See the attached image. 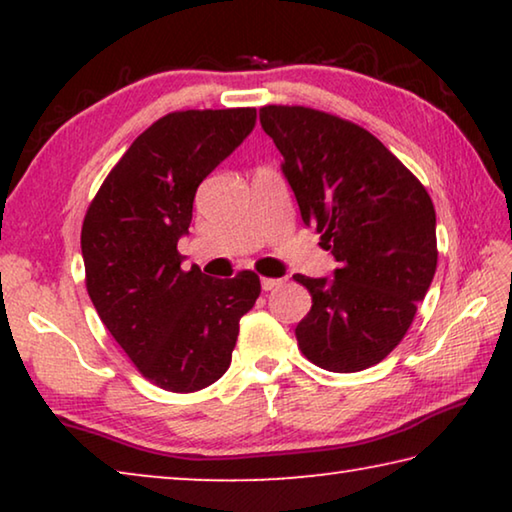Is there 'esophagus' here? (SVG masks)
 <instances>
[{"instance_id": "obj_1", "label": "esophagus", "mask_w": 512, "mask_h": 512, "mask_svg": "<svg viewBox=\"0 0 512 512\" xmlns=\"http://www.w3.org/2000/svg\"><path fill=\"white\" fill-rule=\"evenodd\" d=\"M282 284L280 277H262V289L264 291H271V289H277Z\"/></svg>"}]
</instances>
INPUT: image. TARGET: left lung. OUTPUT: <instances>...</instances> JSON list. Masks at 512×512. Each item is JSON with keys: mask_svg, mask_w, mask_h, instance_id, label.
I'll use <instances>...</instances> for the list:
<instances>
[{"mask_svg": "<svg viewBox=\"0 0 512 512\" xmlns=\"http://www.w3.org/2000/svg\"><path fill=\"white\" fill-rule=\"evenodd\" d=\"M305 225L339 262L332 280L293 275L311 293L296 327L318 368L359 372L411 327L438 264L436 210L424 185L375 135L305 106L259 108Z\"/></svg>", "mask_w": 512, "mask_h": 512, "instance_id": "obj_1", "label": "left lung"}]
</instances>
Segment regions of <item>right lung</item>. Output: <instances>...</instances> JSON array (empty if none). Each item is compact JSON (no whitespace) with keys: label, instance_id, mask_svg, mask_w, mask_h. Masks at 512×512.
<instances>
[{"label":"right lung","instance_id":"obj_1","mask_svg":"<svg viewBox=\"0 0 512 512\" xmlns=\"http://www.w3.org/2000/svg\"><path fill=\"white\" fill-rule=\"evenodd\" d=\"M255 108L178 110L128 146L85 212V287L103 325L151 384L194 393L230 368L239 320L262 284L185 271L178 239L198 185L246 140Z\"/></svg>","mask_w":512,"mask_h":512}]
</instances>
